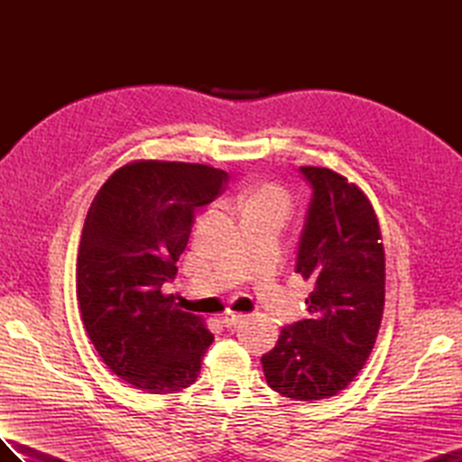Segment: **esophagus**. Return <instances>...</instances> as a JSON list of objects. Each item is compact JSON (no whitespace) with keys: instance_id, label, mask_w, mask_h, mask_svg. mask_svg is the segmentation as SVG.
<instances>
[{"instance_id":"34e87169","label":"esophagus","mask_w":462,"mask_h":462,"mask_svg":"<svg viewBox=\"0 0 462 462\" xmlns=\"http://www.w3.org/2000/svg\"><path fill=\"white\" fill-rule=\"evenodd\" d=\"M243 314H236V312H226L221 316V321H223V326L226 328H233V326H236L239 324V321H243Z\"/></svg>"}]
</instances>
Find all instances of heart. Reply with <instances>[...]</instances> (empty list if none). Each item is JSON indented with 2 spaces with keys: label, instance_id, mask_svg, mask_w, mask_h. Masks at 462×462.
<instances>
[{
  "label": "heart",
  "instance_id": "heart-1",
  "mask_svg": "<svg viewBox=\"0 0 462 462\" xmlns=\"http://www.w3.org/2000/svg\"><path fill=\"white\" fill-rule=\"evenodd\" d=\"M243 214H258V212H277L285 217L289 209L287 194L275 185H258L248 189L239 197Z\"/></svg>",
  "mask_w": 462,
  "mask_h": 462
}]
</instances>
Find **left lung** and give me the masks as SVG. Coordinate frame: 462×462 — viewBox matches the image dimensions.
<instances>
[{"label": "left lung", "instance_id": "left-lung-1", "mask_svg": "<svg viewBox=\"0 0 462 462\" xmlns=\"http://www.w3.org/2000/svg\"><path fill=\"white\" fill-rule=\"evenodd\" d=\"M312 199L295 272L312 279L309 318L285 326L262 356L268 385L295 401L337 395L372 353L385 299V256L374 208L326 167H299Z\"/></svg>", "mask_w": 462, "mask_h": 462}]
</instances>
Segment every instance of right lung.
Returning <instances> with one entry per match:
<instances>
[{
    "mask_svg": "<svg viewBox=\"0 0 462 462\" xmlns=\"http://www.w3.org/2000/svg\"><path fill=\"white\" fill-rule=\"evenodd\" d=\"M227 180L209 165L134 162L106 180L87 214L77 260L82 321L109 370L148 393L192 385L214 341L162 287L177 275L194 212Z\"/></svg>",
    "mask_w": 462,
    "mask_h": 462,
    "instance_id": "right-lung-1",
    "label": "right lung"
}]
</instances>
